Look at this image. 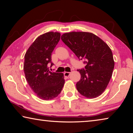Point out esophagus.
Returning <instances> with one entry per match:
<instances>
[{
    "label": "esophagus",
    "mask_w": 133,
    "mask_h": 133,
    "mask_svg": "<svg viewBox=\"0 0 133 133\" xmlns=\"http://www.w3.org/2000/svg\"><path fill=\"white\" fill-rule=\"evenodd\" d=\"M70 75V72H64V76L66 77H68Z\"/></svg>",
    "instance_id": "1"
}]
</instances>
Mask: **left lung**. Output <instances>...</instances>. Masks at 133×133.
Segmentation results:
<instances>
[{"label":"left lung","mask_w":133,"mask_h":133,"mask_svg":"<svg viewBox=\"0 0 133 133\" xmlns=\"http://www.w3.org/2000/svg\"><path fill=\"white\" fill-rule=\"evenodd\" d=\"M61 39L79 60L84 59L86 64L78 70L81 78L76 83L77 91L89 98L101 95L109 84L114 67L109 46L93 33L84 31L64 33Z\"/></svg>","instance_id":"8db88e82"}]
</instances>
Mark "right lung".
I'll list each match as a JSON object with an SVG mask.
<instances>
[{"label": "right lung", "instance_id": "add662e5", "mask_svg": "<svg viewBox=\"0 0 133 133\" xmlns=\"http://www.w3.org/2000/svg\"><path fill=\"white\" fill-rule=\"evenodd\" d=\"M60 39V33L50 31L40 35L29 47L24 55L23 70L26 79L38 97L51 100L61 93L64 84L62 73L49 71L51 53Z\"/></svg>", "mask_w": 133, "mask_h": 133}]
</instances>
